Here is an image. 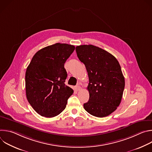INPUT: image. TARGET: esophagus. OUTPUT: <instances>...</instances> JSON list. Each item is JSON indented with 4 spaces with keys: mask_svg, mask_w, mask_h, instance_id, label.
I'll list each match as a JSON object with an SVG mask.
<instances>
[{
    "mask_svg": "<svg viewBox=\"0 0 152 152\" xmlns=\"http://www.w3.org/2000/svg\"><path fill=\"white\" fill-rule=\"evenodd\" d=\"M75 89H76V91H80V89H81L80 86V85H77V86H76Z\"/></svg>",
    "mask_w": 152,
    "mask_h": 152,
    "instance_id": "esophagus-1",
    "label": "esophagus"
}]
</instances>
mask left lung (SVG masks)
<instances>
[{
    "mask_svg": "<svg viewBox=\"0 0 152 152\" xmlns=\"http://www.w3.org/2000/svg\"><path fill=\"white\" fill-rule=\"evenodd\" d=\"M79 59L88 72L90 94L85 111L97 117H104L120 104L125 86L124 77L117 59L110 53L93 45L76 48Z\"/></svg>",
    "mask_w": 152,
    "mask_h": 152,
    "instance_id": "left-lung-1",
    "label": "left lung"
}]
</instances>
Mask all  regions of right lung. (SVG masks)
Listing matches in <instances>:
<instances>
[{
    "label": "right lung",
    "instance_id": "add662e5",
    "mask_svg": "<svg viewBox=\"0 0 152 152\" xmlns=\"http://www.w3.org/2000/svg\"><path fill=\"white\" fill-rule=\"evenodd\" d=\"M75 49L73 45L56 43L38 50L25 74L26 94L33 109L40 115L51 118L66 107L73 90L66 85L64 64Z\"/></svg>",
    "mask_w": 152,
    "mask_h": 152
}]
</instances>
